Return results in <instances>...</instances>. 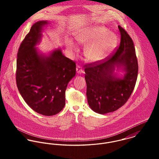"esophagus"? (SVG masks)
<instances>
[{
    "instance_id": "esophagus-1",
    "label": "esophagus",
    "mask_w": 159,
    "mask_h": 159,
    "mask_svg": "<svg viewBox=\"0 0 159 159\" xmlns=\"http://www.w3.org/2000/svg\"><path fill=\"white\" fill-rule=\"evenodd\" d=\"M76 70L77 73H78V74H80V75H81V73H83V68H82V67H81V66H76Z\"/></svg>"
}]
</instances>
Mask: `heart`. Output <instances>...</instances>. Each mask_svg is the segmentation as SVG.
<instances>
[{"label":"heart","mask_w":159,"mask_h":159,"mask_svg":"<svg viewBox=\"0 0 159 159\" xmlns=\"http://www.w3.org/2000/svg\"><path fill=\"white\" fill-rule=\"evenodd\" d=\"M75 39L81 44H90L86 48L87 58L93 62H100L108 57L117 43V37L102 25H92L84 28L76 34ZM66 48L71 52L78 51V46L71 39L66 42Z\"/></svg>","instance_id":"obj_1"}]
</instances>
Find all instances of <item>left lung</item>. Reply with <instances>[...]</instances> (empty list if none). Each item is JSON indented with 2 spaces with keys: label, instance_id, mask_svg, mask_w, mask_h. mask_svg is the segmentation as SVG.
<instances>
[{
  "label": "left lung",
  "instance_id": "obj_1",
  "mask_svg": "<svg viewBox=\"0 0 159 159\" xmlns=\"http://www.w3.org/2000/svg\"><path fill=\"white\" fill-rule=\"evenodd\" d=\"M120 43L117 51L101 64L86 66V95L91 109L101 114L123 106L136 84L138 66L133 40L120 25ZM124 73L120 76L115 71Z\"/></svg>",
  "mask_w": 159,
  "mask_h": 159
}]
</instances>
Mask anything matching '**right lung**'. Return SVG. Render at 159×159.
<instances>
[{
	"label": "right lung",
	"mask_w": 159,
	"mask_h": 159,
	"mask_svg": "<svg viewBox=\"0 0 159 159\" xmlns=\"http://www.w3.org/2000/svg\"><path fill=\"white\" fill-rule=\"evenodd\" d=\"M48 21L33 24L17 54V87L25 103L44 116L59 113L66 105V91L76 75L75 62L66 57L60 48L48 54L36 47L42 39Z\"/></svg>",
	"instance_id": "1"
}]
</instances>
